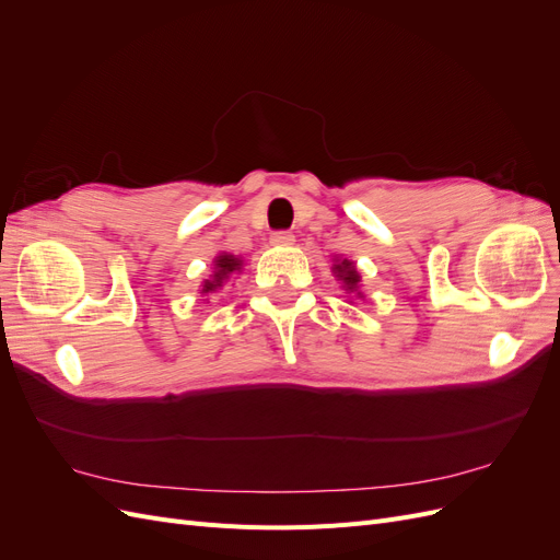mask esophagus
<instances>
[{
	"label": "esophagus",
	"mask_w": 560,
	"mask_h": 560,
	"mask_svg": "<svg viewBox=\"0 0 560 560\" xmlns=\"http://www.w3.org/2000/svg\"><path fill=\"white\" fill-rule=\"evenodd\" d=\"M270 243L280 245V247H290V245H294V235L290 231H278L270 235Z\"/></svg>",
	"instance_id": "1"
}]
</instances>
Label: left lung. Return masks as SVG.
Instances as JSON below:
<instances>
[{
  "label": "left lung",
  "mask_w": 560,
  "mask_h": 560,
  "mask_svg": "<svg viewBox=\"0 0 560 560\" xmlns=\"http://www.w3.org/2000/svg\"><path fill=\"white\" fill-rule=\"evenodd\" d=\"M331 276H334L338 282H341L343 292L348 294L350 303H352V299H362V301H364L362 273L358 270V266H354L352 259L334 257V261H331Z\"/></svg>",
  "instance_id": "obj_1"
}]
</instances>
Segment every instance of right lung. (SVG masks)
<instances>
[{"label":"right lung","mask_w":560,"mask_h":560,"mask_svg":"<svg viewBox=\"0 0 560 560\" xmlns=\"http://www.w3.org/2000/svg\"><path fill=\"white\" fill-rule=\"evenodd\" d=\"M243 268H245V259L238 257V254L219 252L212 259V273L200 282V290H198L200 299L198 301L210 303V296L222 292L229 282L235 280V276L243 273Z\"/></svg>","instance_id":"add662e5"}]
</instances>
